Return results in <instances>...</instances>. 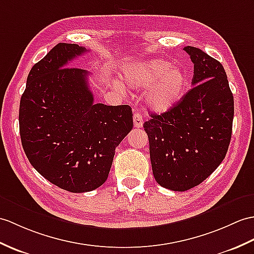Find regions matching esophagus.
<instances>
[{
	"label": "esophagus",
	"mask_w": 254,
	"mask_h": 254,
	"mask_svg": "<svg viewBox=\"0 0 254 254\" xmlns=\"http://www.w3.org/2000/svg\"><path fill=\"white\" fill-rule=\"evenodd\" d=\"M133 122H134V127H143V117L139 113H135L133 116Z\"/></svg>",
	"instance_id": "34e87169"
}]
</instances>
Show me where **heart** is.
<instances>
[{"mask_svg": "<svg viewBox=\"0 0 254 254\" xmlns=\"http://www.w3.org/2000/svg\"><path fill=\"white\" fill-rule=\"evenodd\" d=\"M123 78L133 88H148L146 104L156 113L174 108L188 88L184 70L160 58L131 64L123 72Z\"/></svg>", "mask_w": 254, "mask_h": 254, "instance_id": "obj_1", "label": "heart"}]
</instances>
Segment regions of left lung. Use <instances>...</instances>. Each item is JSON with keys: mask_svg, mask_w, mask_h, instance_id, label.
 <instances>
[{"mask_svg": "<svg viewBox=\"0 0 254 254\" xmlns=\"http://www.w3.org/2000/svg\"><path fill=\"white\" fill-rule=\"evenodd\" d=\"M193 64V85L174 108L150 115L152 173L160 186L185 191L220 166L231 143L234 96L220 62L193 46L184 47Z\"/></svg>", "mask_w": 254, "mask_h": 254, "instance_id": "obj_1", "label": "left lung"}]
</instances>
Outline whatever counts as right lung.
<instances>
[{"instance_id": "add662e5", "label": "right lung", "mask_w": 254, "mask_h": 254, "mask_svg": "<svg viewBox=\"0 0 254 254\" xmlns=\"http://www.w3.org/2000/svg\"><path fill=\"white\" fill-rule=\"evenodd\" d=\"M86 52L60 43L31 68L19 106L22 148L62 190L85 192L108 178L116 148L133 128L128 105L94 104L87 71L67 64Z\"/></svg>"}]
</instances>
